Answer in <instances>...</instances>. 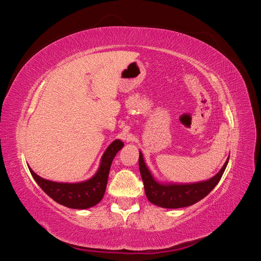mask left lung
<instances>
[{
	"mask_svg": "<svg viewBox=\"0 0 261 261\" xmlns=\"http://www.w3.org/2000/svg\"><path fill=\"white\" fill-rule=\"evenodd\" d=\"M228 158L221 170L209 179L196 183H163L154 177L144 160L143 153L139 151V172L144 180L148 200L158 207L168 209L192 206L204 198L217 186L225 171Z\"/></svg>",
	"mask_w": 261,
	"mask_h": 261,
	"instance_id": "left-lung-1",
	"label": "left lung"
}]
</instances>
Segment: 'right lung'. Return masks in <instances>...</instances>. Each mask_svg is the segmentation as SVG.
Returning a JSON list of instances; mask_svg holds the SVG:
<instances>
[{
  "label": "right lung",
  "mask_w": 261,
  "mask_h": 261,
  "mask_svg": "<svg viewBox=\"0 0 261 261\" xmlns=\"http://www.w3.org/2000/svg\"><path fill=\"white\" fill-rule=\"evenodd\" d=\"M123 146L124 144L121 139L113 140L102 154L97 172L86 180L76 183H61L37 175L31 168H29V171L37 184L54 201L70 209H88L96 206L103 198L110 168L116 153Z\"/></svg>",
  "instance_id": "1"
}]
</instances>
